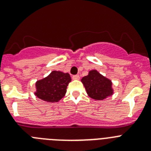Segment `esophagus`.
<instances>
[{
	"instance_id": "obj_1",
	"label": "esophagus",
	"mask_w": 151,
	"mask_h": 151,
	"mask_svg": "<svg viewBox=\"0 0 151 151\" xmlns=\"http://www.w3.org/2000/svg\"><path fill=\"white\" fill-rule=\"evenodd\" d=\"M79 78H80V76H78V75H74V76H73V79L78 80Z\"/></svg>"
}]
</instances>
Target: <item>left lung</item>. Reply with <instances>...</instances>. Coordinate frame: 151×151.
I'll return each mask as SVG.
<instances>
[{
    "instance_id": "obj_1",
    "label": "left lung",
    "mask_w": 151,
    "mask_h": 151,
    "mask_svg": "<svg viewBox=\"0 0 151 151\" xmlns=\"http://www.w3.org/2000/svg\"><path fill=\"white\" fill-rule=\"evenodd\" d=\"M82 82L89 97L94 100H104L113 94L111 82L96 70L89 72L87 76L82 78Z\"/></svg>"
}]
</instances>
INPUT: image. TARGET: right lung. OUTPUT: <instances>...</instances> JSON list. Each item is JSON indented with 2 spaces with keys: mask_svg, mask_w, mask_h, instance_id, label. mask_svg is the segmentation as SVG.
<instances>
[{
  "mask_svg": "<svg viewBox=\"0 0 151 151\" xmlns=\"http://www.w3.org/2000/svg\"><path fill=\"white\" fill-rule=\"evenodd\" d=\"M70 81L69 73L53 71L48 76L36 82L35 95L47 102H57L64 97Z\"/></svg>",
  "mask_w": 151,
  "mask_h": 151,
  "instance_id": "add662e5",
  "label": "right lung"
}]
</instances>
